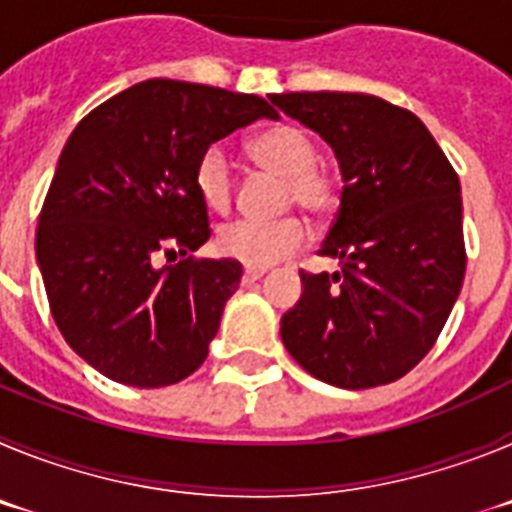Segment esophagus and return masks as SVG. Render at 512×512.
Masks as SVG:
<instances>
[{
	"mask_svg": "<svg viewBox=\"0 0 512 512\" xmlns=\"http://www.w3.org/2000/svg\"><path fill=\"white\" fill-rule=\"evenodd\" d=\"M266 274V269H251V266H246V271H243V282H256V279H261Z\"/></svg>",
	"mask_w": 512,
	"mask_h": 512,
	"instance_id": "esophagus-1",
	"label": "esophagus"
}]
</instances>
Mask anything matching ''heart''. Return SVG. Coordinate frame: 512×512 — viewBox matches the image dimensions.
Returning <instances> with one entry per match:
<instances>
[{
    "instance_id": "b5f03b06",
    "label": "heart",
    "mask_w": 512,
    "mask_h": 512,
    "mask_svg": "<svg viewBox=\"0 0 512 512\" xmlns=\"http://www.w3.org/2000/svg\"><path fill=\"white\" fill-rule=\"evenodd\" d=\"M253 161L284 179V207L297 205L312 217L328 215L338 202V182L318 164V140L300 125H279L251 143ZM194 187L212 212H225L233 202V166L223 146H210L197 161ZM305 243V228L295 217L274 223L233 220L217 230L223 256L251 269H269Z\"/></svg>"
}]
</instances>
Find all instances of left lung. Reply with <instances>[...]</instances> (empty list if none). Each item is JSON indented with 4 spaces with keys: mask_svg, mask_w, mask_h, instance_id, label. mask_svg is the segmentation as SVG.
Returning a JSON list of instances; mask_svg holds the SVG:
<instances>
[{
    "mask_svg": "<svg viewBox=\"0 0 512 512\" xmlns=\"http://www.w3.org/2000/svg\"><path fill=\"white\" fill-rule=\"evenodd\" d=\"M269 99L333 148L343 179L318 251L341 261V271H300L302 297L279 328L284 346L333 387L395 382L431 351L461 292L459 176L413 112L372 94Z\"/></svg>",
    "mask_w": 512,
    "mask_h": 512,
    "instance_id": "8db88e82",
    "label": "left lung"
}]
</instances>
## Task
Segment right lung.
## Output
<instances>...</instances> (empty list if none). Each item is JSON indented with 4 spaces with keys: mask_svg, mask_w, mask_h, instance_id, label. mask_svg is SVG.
<instances>
[{
    "mask_svg": "<svg viewBox=\"0 0 512 512\" xmlns=\"http://www.w3.org/2000/svg\"><path fill=\"white\" fill-rule=\"evenodd\" d=\"M261 117L279 112L256 94L148 79L66 140L35 256L58 330L112 382L166 387L207 359L243 266L189 256L210 238L194 169L212 143ZM176 252L179 265L160 266Z\"/></svg>",
    "mask_w": 512,
    "mask_h": 512,
    "instance_id": "add662e5",
    "label": "right lung"
}]
</instances>
